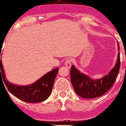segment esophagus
Segmentation results:
<instances>
[{
    "label": "esophagus",
    "instance_id": "esophagus-1",
    "mask_svg": "<svg viewBox=\"0 0 126 126\" xmlns=\"http://www.w3.org/2000/svg\"><path fill=\"white\" fill-rule=\"evenodd\" d=\"M64 65L66 67H67V68H70L71 65H72V60L70 59H67V60L65 61V62Z\"/></svg>",
    "mask_w": 126,
    "mask_h": 126
}]
</instances>
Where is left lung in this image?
Returning <instances> with one entry per match:
<instances>
[{"instance_id":"1","label":"left lung","mask_w":126,"mask_h":126,"mask_svg":"<svg viewBox=\"0 0 126 126\" xmlns=\"http://www.w3.org/2000/svg\"><path fill=\"white\" fill-rule=\"evenodd\" d=\"M118 49L119 50V44ZM120 63L119 53L114 68L108 75L99 79H91L88 76L79 72L74 65H72L70 70L71 82L75 93L84 99H94L104 95L114 84L119 72Z\"/></svg>"}]
</instances>
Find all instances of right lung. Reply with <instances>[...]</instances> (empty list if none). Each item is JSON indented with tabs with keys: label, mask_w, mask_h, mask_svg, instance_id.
I'll return each mask as SVG.
<instances>
[{
	"label": "right lung",
	"mask_w": 126,
	"mask_h": 126,
	"mask_svg": "<svg viewBox=\"0 0 126 126\" xmlns=\"http://www.w3.org/2000/svg\"><path fill=\"white\" fill-rule=\"evenodd\" d=\"M58 67L44 75L33 84L28 86H17L12 84L6 79L2 61L0 62V79H3L8 90L14 96L24 102L37 103L47 100L51 93L56 77L58 73ZM1 72H0V71Z\"/></svg>",
	"instance_id": "1"
}]
</instances>
